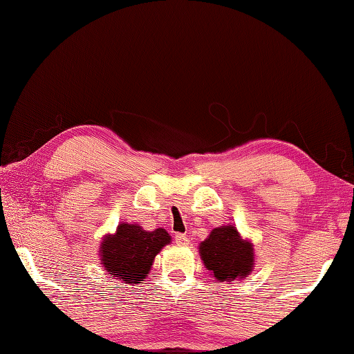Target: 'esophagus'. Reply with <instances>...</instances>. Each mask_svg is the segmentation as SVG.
<instances>
[{"label": "esophagus", "mask_w": 354, "mask_h": 354, "mask_svg": "<svg viewBox=\"0 0 354 354\" xmlns=\"http://www.w3.org/2000/svg\"><path fill=\"white\" fill-rule=\"evenodd\" d=\"M175 242L178 243V245H181V247H185V245H189V242H190V239L185 236V234H176L175 236Z\"/></svg>", "instance_id": "obj_1"}]
</instances>
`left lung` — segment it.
<instances>
[{
	"instance_id": "8db88e82",
	"label": "left lung",
	"mask_w": 354,
	"mask_h": 354,
	"mask_svg": "<svg viewBox=\"0 0 354 354\" xmlns=\"http://www.w3.org/2000/svg\"><path fill=\"white\" fill-rule=\"evenodd\" d=\"M200 256L205 267L217 281L242 279L253 272V243L241 237L236 226L215 227L200 243Z\"/></svg>"
}]
</instances>
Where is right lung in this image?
<instances>
[{
  "label": "right lung",
  "instance_id": "right-lung-1",
  "mask_svg": "<svg viewBox=\"0 0 354 354\" xmlns=\"http://www.w3.org/2000/svg\"><path fill=\"white\" fill-rule=\"evenodd\" d=\"M171 242L162 227L145 231L139 225L120 223L115 234H107L100 245V261L107 274L124 284H140L151 270L156 254Z\"/></svg>",
  "mask_w": 354,
  "mask_h": 354
}]
</instances>
